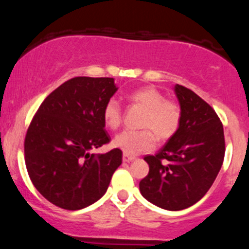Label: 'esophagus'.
Here are the masks:
<instances>
[{
    "instance_id": "1",
    "label": "esophagus",
    "mask_w": 249,
    "mask_h": 249,
    "mask_svg": "<svg viewBox=\"0 0 249 249\" xmlns=\"http://www.w3.org/2000/svg\"><path fill=\"white\" fill-rule=\"evenodd\" d=\"M134 159H136V157H133V156H128V154H126V153L123 154V161L128 162V161H132V160H134Z\"/></svg>"
}]
</instances>
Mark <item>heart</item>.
I'll return each mask as SVG.
<instances>
[{"instance_id":"b5f03b06","label":"heart","mask_w":249,"mask_h":249,"mask_svg":"<svg viewBox=\"0 0 249 249\" xmlns=\"http://www.w3.org/2000/svg\"><path fill=\"white\" fill-rule=\"evenodd\" d=\"M128 101L133 105L145 108L142 117L141 131H123L113 139V146L123 152L134 156L153 150L157 139L166 142L178 132L181 123V107L176 99L165 98L159 89L152 85L131 91ZM103 118L111 130L121 126L123 111L118 101L110 98L103 107Z\"/></svg>"}]
</instances>
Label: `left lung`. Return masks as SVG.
I'll return each instance as SVG.
<instances>
[{
    "label": "left lung",
    "instance_id": "8db88e82",
    "mask_svg": "<svg viewBox=\"0 0 249 249\" xmlns=\"http://www.w3.org/2000/svg\"><path fill=\"white\" fill-rule=\"evenodd\" d=\"M174 91L181 107L180 127L158 153L144 158L150 171L139 190L157 206L179 211L198 202L213 185L224 162L225 136L208 103L182 85Z\"/></svg>",
    "mask_w": 249,
    "mask_h": 249
}]
</instances>
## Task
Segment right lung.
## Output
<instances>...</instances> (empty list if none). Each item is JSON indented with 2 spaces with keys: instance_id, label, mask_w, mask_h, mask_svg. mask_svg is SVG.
I'll return each mask as SVG.
<instances>
[{
  "instance_id": "obj_1",
  "label": "right lung",
  "mask_w": 249,
  "mask_h": 249,
  "mask_svg": "<svg viewBox=\"0 0 249 249\" xmlns=\"http://www.w3.org/2000/svg\"><path fill=\"white\" fill-rule=\"evenodd\" d=\"M117 91L113 78L75 77L39 105L24 139V160L36 190L63 210L93 204L107 192L122 164L119 148L91 153L108 144L103 107Z\"/></svg>"
}]
</instances>
